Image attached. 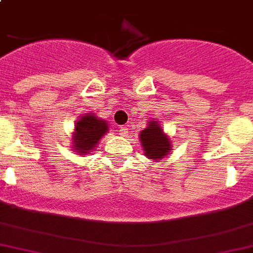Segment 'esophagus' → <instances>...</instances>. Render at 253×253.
<instances>
[{
    "label": "esophagus",
    "mask_w": 253,
    "mask_h": 253,
    "mask_svg": "<svg viewBox=\"0 0 253 253\" xmlns=\"http://www.w3.org/2000/svg\"><path fill=\"white\" fill-rule=\"evenodd\" d=\"M120 134L123 135V137H126L128 135V128L126 126H120Z\"/></svg>",
    "instance_id": "obj_1"
}]
</instances>
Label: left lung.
I'll use <instances>...</instances> for the list:
<instances>
[{
	"instance_id": "8db88e82",
	"label": "left lung",
	"mask_w": 253,
	"mask_h": 253,
	"mask_svg": "<svg viewBox=\"0 0 253 253\" xmlns=\"http://www.w3.org/2000/svg\"><path fill=\"white\" fill-rule=\"evenodd\" d=\"M143 151L150 159H163L172 147L170 141L156 122H150L149 126L139 133Z\"/></svg>"
}]
</instances>
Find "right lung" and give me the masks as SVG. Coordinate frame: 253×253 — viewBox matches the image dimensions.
<instances>
[{"mask_svg": "<svg viewBox=\"0 0 253 253\" xmlns=\"http://www.w3.org/2000/svg\"><path fill=\"white\" fill-rule=\"evenodd\" d=\"M75 130L74 149L84 155L94 149L102 135L108 130V125L93 115H85L77 122Z\"/></svg>", "mask_w": 253, "mask_h": 253, "instance_id": "right-lung-1", "label": "right lung"}]
</instances>
